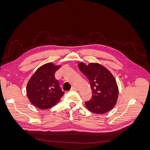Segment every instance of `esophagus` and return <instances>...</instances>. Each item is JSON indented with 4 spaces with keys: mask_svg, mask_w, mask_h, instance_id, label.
<instances>
[{
    "mask_svg": "<svg viewBox=\"0 0 150 150\" xmlns=\"http://www.w3.org/2000/svg\"><path fill=\"white\" fill-rule=\"evenodd\" d=\"M71 90H72V91H78V88H77V87H76V86H73V87H72Z\"/></svg>",
    "mask_w": 150,
    "mask_h": 150,
    "instance_id": "obj_1",
    "label": "esophagus"
}]
</instances>
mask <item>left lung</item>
I'll use <instances>...</instances> for the list:
<instances>
[{"label": "left lung", "instance_id": "left-lung-1", "mask_svg": "<svg viewBox=\"0 0 150 150\" xmlns=\"http://www.w3.org/2000/svg\"><path fill=\"white\" fill-rule=\"evenodd\" d=\"M79 69L89 79L92 98L85 103L86 107L94 113L104 114L115 107L118 98V87L111 72L98 63L79 64Z\"/></svg>", "mask_w": 150, "mask_h": 150}]
</instances>
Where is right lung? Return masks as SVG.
<instances>
[{
  "instance_id": "add662e5",
  "label": "right lung",
  "mask_w": 150,
  "mask_h": 150,
  "mask_svg": "<svg viewBox=\"0 0 150 150\" xmlns=\"http://www.w3.org/2000/svg\"><path fill=\"white\" fill-rule=\"evenodd\" d=\"M60 66L49 62L39 67L27 84L26 92L30 102L41 110L54 106L64 93L55 78V72Z\"/></svg>"
}]
</instances>
